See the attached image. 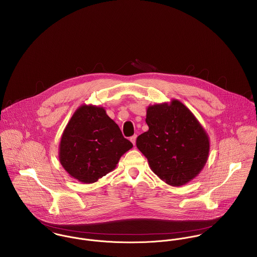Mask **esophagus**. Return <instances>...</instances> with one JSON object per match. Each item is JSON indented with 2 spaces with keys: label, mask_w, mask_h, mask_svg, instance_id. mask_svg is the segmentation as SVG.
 <instances>
[{
  "label": "esophagus",
  "mask_w": 257,
  "mask_h": 257,
  "mask_svg": "<svg viewBox=\"0 0 257 257\" xmlns=\"http://www.w3.org/2000/svg\"><path fill=\"white\" fill-rule=\"evenodd\" d=\"M130 140H131V142L133 143V145L135 146V145H136V141H137V136H133Z\"/></svg>",
  "instance_id": "1"
}]
</instances>
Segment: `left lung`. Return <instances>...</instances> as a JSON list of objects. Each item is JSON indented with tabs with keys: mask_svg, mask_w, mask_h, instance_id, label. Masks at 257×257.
Segmentation results:
<instances>
[{
	"mask_svg": "<svg viewBox=\"0 0 257 257\" xmlns=\"http://www.w3.org/2000/svg\"><path fill=\"white\" fill-rule=\"evenodd\" d=\"M146 121L149 128L138 137L137 147L151 170L175 187L194 179L208 160L210 141L192 111L172 100L149 106Z\"/></svg>",
	"mask_w": 257,
	"mask_h": 257,
	"instance_id": "left-lung-1",
	"label": "left lung"
}]
</instances>
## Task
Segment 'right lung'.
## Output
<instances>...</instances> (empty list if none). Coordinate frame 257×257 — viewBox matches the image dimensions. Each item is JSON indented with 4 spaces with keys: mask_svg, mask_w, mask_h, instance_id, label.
<instances>
[{
    "mask_svg": "<svg viewBox=\"0 0 257 257\" xmlns=\"http://www.w3.org/2000/svg\"><path fill=\"white\" fill-rule=\"evenodd\" d=\"M132 147L104 108L82 105L63 132L59 161L78 181L94 183L113 170Z\"/></svg>",
    "mask_w": 257,
    "mask_h": 257,
    "instance_id": "right-lung-1",
    "label": "right lung"
}]
</instances>
